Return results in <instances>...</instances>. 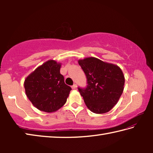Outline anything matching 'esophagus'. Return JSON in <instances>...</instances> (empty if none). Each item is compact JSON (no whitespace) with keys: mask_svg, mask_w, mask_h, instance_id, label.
<instances>
[{"mask_svg":"<svg viewBox=\"0 0 153 153\" xmlns=\"http://www.w3.org/2000/svg\"><path fill=\"white\" fill-rule=\"evenodd\" d=\"M71 88H72V89H74V90H76V89L77 88V85H76V84H74L73 86H71Z\"/></svg>","mask_w":153,"mask_h":153,"instance_id":"esophagus-1","label":"esophagus"}]
</instances>
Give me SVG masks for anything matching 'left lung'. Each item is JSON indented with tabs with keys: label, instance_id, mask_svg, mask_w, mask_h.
<instances>
[{
	"label": "left lung",
	"instance_id": "8db88e82",
	"mask_svg": "<svg viewBox=\"0 0 153 153\" xmlns=\"http://www.w3.org/2000/svg\"><path fill=\"white\" fill-rule=\"evenodd\" d=\"M86 74L88 86L78 88L87 107L97 114L107 113L122 94L125 77L120 67L95 57L78 60Z\"/></svg>",
	"mask_w": 153,
	"mask_h": 153
}]
</instances>
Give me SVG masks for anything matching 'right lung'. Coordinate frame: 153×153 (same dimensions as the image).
I'll return each mask as SVG.
<instances>
[{
	"label": "right lung",
	"instance_id": "right-lung-1",
	"mask_svg": "<svg viewBox=\"0 0 153 153\" xmlns=\"http://www.w3.org/2000/svg\"><path fill=\"white\" fill-rule=\"evenodd\" d=\"M61 64L48 60L38 67L25 79L27 98L36 108L46 113L55 112L65 104L71 90L60 74Z\"/></svg>",
	"mask_w": 153,
	"mask_h": 153
}]
</instances>
